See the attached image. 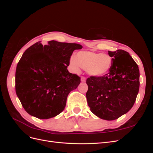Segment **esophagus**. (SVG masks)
Listing matches in <instances>:
<instances>
[{
	"mask_svg": "<svg viewBox=\"0 0 153 153\" xmlns=\"http://www.w3.org/2000/svg\"><path fill=\"white\" fill-rule=\"evenodd\" d=\"M86 80V78L84 76H81V81L83 82H85Z\"/></svg>",
	"mask_w": 153,
	"mask_h": 153,
	"instance_id": "1",
	"label": "esophagus"
}]
</instances>
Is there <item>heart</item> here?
Listing matches in <instances>:
<instances>
[{"label": "heart", "instance_id": "obj_1", "mask_svg": "<svg viewBox=\"0 0 153 153\" xmlns=\"http://www.w3.org/2000/svg\"><path fill=\"white\" fill-rule=\"evenodd\" d=\"M113 61L109 55L90 51H80L69 59L72 71L78 73L81 67L89 76L101 77L107 74L112 68Z\"/></svg>", "mask_w": 153, "mask_h": 153}]
</instances>
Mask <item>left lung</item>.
<instances>
[{"instance_id":"1","label":"left lung","mask_w":153,"mask_h":153,"mask_svg":"<svg viewBox=\"0 0 153 153\" xmlns=\"http://www.w3.org/2000/svg\"><path fill=\"white\" fill-rule=\"evenodd\" d=\"M112 66L108 74L87 79L86 98L91 111L106 121L126 114L135 102L140 86L138 66L127 52L108 51Z\"/></svg>"}]
</instances>
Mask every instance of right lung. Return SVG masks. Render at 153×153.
<instances>
[{"instance_id":"add662e5","label":"right lung","mask_w":153,"mask_h":153,"mask_svg":"<svg viewBox=\"0 0 153 153\" xmlns=\"http://www.w3.org/2000/svg\"><path fill=\"white\" fill-rule=\"evenodd\" d=\"M82 48L53 40L45 45L39 41L25 51L16 69L15 89L27 113L47 119L62 112L69 93L80 84V78L67 68L73 51Z\"/></svg>"}]
</instances>
